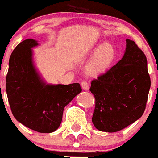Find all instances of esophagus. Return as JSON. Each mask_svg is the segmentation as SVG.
Returning <instances> with one entry per match:
<instances>
[{"label":"esophagus","mask_w":158,"mask_h":158,"mask_svg":"<svg viewBox=\"0 0 158 158\" xmlns=\"http://www.w3.org/2000/svg\"><path fill=\"white\" fill-rule=\"evenodd\" d=\"M81 88H82V89H84V90H88V89H89V84H88L86 81H81Z\"/></svg>","instance_id":"esophagus-1"}]
</instances>
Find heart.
<instances>
[{
  "label": "heart",
  "mask_w": 158,
  "mask_h": 158,
  "mask_svg": "<svg viewBox=\"0 0 158 158\" xmlns=\"http://www.w3.org/2000/svg\"><path fill=\"white\" fill-rule=\"evenodd\" d=\"M115 56V50L109 43L104 44L97 48V52L88 64V71L89 74L96 75L105 71L110 66Z\"/></svg>",
  "instance_id": "b5f03b06"
}]
</instances>
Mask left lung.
Instances as JSON below:
<instances>
[{"label":"left lung","instance_id":"8db88e82","mask_svg":"<svg viewBox=\"0 0 158 158\" xmlns=\"http://www.w3.org/2000/svg\"><path fill=\"white\" fill-rule=\"evenodd\" d=\"M123 59L106 73L91 81L95 98L92 117L99 131L114 133L140 118L151 88L145 53L134 41L126 40Z\"/></svg>","mask_w":158,"mask_h":158}]
</instances>
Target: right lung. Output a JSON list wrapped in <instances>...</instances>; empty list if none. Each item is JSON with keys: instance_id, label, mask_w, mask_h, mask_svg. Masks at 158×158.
I'll return each instance as SVG.
<instances>
[{"instance_id": "obj_1", "label": "right lung", "mask_w": 158, "mask_h": 158, "mask_svg": "<svg viewBox=\"0 0 158 158\" xmlns=\"http://www.w3.org/2000/svg\"><path fill=\"white\" fill-rule=\"evenodd\" d=\"M37 41L27 39L14 48L9 59L6 90L17 121L39 133H52L62 121L64 107L81 93L79 83L47 85L32 62L31 48ZM2 93V92H1Z\"/></svg>"}]
</instances>
